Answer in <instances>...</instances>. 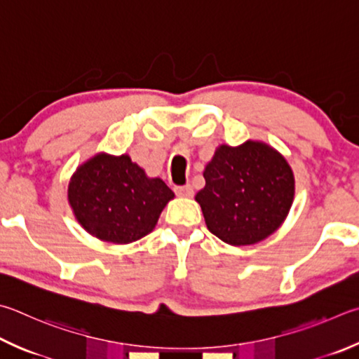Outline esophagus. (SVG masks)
<instances>
[{
  "label": "esophagus",
  "instance_id": "1",
  "mask_svg": "<svg viewBox=\"0 0 359 359\" xmlns=\"http://www.w3.org/2000/svg\"><path fill=\"white\" fill-rule=\"evenodd\" d=\"M174 191L177 196H182V198H190L193 196V188L191 185H180V187H174Z\"/></svg>",
  "mask_w": 359,
  "mask_h": 359
}]
</instances>
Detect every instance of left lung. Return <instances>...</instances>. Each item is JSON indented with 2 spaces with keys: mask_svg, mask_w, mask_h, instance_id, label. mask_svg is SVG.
Segmentation results:
<instances>
[{
  "mask_svg": "<svg viewBox=\"0 0 359 359\" xmlns=\"http://www.w3.org/2000/svg\"><path fill=\"white\" fill-rule=\"evenodd\" d=\"M196 194L213 236L236 245L257 243L275 232L290 210L295 180L281 155L264 142L221 146Z\"/></svg>",
  "mask_w": 359,
  "mask_h": 359,
  "instance_id": "left-lung-1",
  "label": "left lung"
}]
</instances>
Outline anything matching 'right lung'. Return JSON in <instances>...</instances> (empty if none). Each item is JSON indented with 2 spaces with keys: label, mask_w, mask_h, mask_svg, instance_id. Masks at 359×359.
<instances>
[{
  "label": "right lung",
  "mask_w": 359,
  "mask_h": 359,
  "mask_svg": "<svg viewBox=\"0 0 359 359\" xmlns=\"http://www.w3.org/2000/svg\"><path fill=\"white\" fill-rule=\"evenodd\" d=\"M174 193L161 179H149L128 155L99 154L76 169L69 202L90 236L132 243L151 232Z\"/></svg>",
  "instance_id": "right-lung-1"
}]
</instances>
